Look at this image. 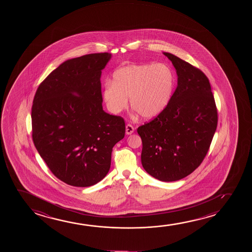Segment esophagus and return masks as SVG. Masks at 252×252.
<instances>
[{
	"mask_svg": "<svg viewBox=\"0 0 252 252\" xmlns=\"http://www.w3.org/2000/svg\"><path fill=\"white\" fill-rule=\"evenodd\" d=\"M133 131H134V127L131 125L128 124L126 126V134H131V133H133Z\"/></svg>",
	"mask_w": 252,
	"mask_h": 252,
	"instance_id": "34e87169",
	"label": "esophagus"
}]
</instances>
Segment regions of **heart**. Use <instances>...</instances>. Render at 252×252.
Listing matches in <instances>:
<instances>
[{
	"label": "heart",
	"mask_w": 252,
	"mask_h": 252,
	"mask_svg": "<svg viewBox=\"0 0 252 252\" xmlns=\"http://www.w3.org/2000/svg\"><path fill=\"white\" fill-rule=\"evenodd\" d=\"M174 87L175 74L168 64H130L114 73L113 83H105L102 97L113 114L126 109L130 98L133 110L145 119H152L169 105Z\"/></svg>",
	"instance_id": "obj_1"
}]
</instances>
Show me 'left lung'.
I'll return each instance as SVG.
<instances>
[{
  "instance_id": "1",
  "label": "left lung",
  "mask_w": 252,
  "mask_h": 252,
  "mask_svg": "<svg viewBox=\"0 0 252 252\" xmlns=\"http://www.w3.org/2000/svg\"><path fill=\"white\" fill-rule=\"evenodd\" d=\"M177 87L165 109L138 128L145 171L162 182L190 175L207 155L217 128V108L206 75L169 52Z\"/></svg>"
}]
</instances>
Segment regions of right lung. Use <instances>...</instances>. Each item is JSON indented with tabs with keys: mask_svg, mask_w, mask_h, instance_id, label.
I'll return each mask as SVG.
<instances>
[{
	"mask_svg": "<svg viewBox=\"0 0 252 252\" xmlns=\"http://www.w3.org/2000/svg\"><path fill=\"white\" fill-rule=\"evenodd\" d=\"M111 58L104 52L68 59L35 94V147L52 174L71 186H92L103 179L113 147L124 138V120L102 107L100 76Z\"/></svg>",
	"mask_w": 252,
	"mask_h": 252,
	"instance_id": "add662e5",
	"label": "right lung"
}]
</instances>
